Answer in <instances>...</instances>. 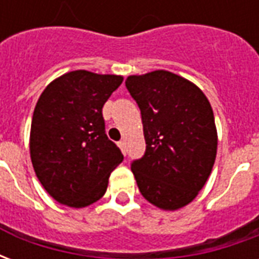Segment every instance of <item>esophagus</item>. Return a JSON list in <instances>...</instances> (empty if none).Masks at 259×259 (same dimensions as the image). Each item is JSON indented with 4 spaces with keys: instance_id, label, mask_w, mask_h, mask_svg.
Returning <instances> with one entry per match:
<instances>
[{
    "instance_id": "1",
    "label": "esophagus",
    "mask_w": 259,
    "mask_h": 259,
    "mask_svg": "<svg viewBox=\"0 0 259 259\" xmlns=\"http://www.w3.org/2000/svg\"><path fill=\"white\" fill-rule=\"evenodd\" d=\"M118 146H119V148H120V150H122V152H123L124 155H126V143H124L123 140H122V141H119V143H118Z\"/></svg>"
}]
</instances>
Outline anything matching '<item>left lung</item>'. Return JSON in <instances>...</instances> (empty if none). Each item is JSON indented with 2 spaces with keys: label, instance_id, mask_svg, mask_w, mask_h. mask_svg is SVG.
Instances as JSON below:
<instances>
[{
  "label": "left lung",
  "instance_id": "left-lung-1",
  "mask_svg": "<svg viewBox=\"0 0 259 259\" xmlns=\"http://www.w3.org/2000/svg\"><path fill=\"white\" fill-rule=\"evenodd\" d=\"M126 89L140 108L146 152L130 163L147 201L174 211L204 187L217 157L211 104L189 80L166 70L129 76Z\"/></svg>",
  "mask_w": 259,
  "mask_h": 259
}]
</instances>
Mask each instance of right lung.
I'll list each match as a JSON object with an SVG mask.
<instances>
[{
    "instance_id": "right-lung-1",
    "label": "right lung",
    "mask_w": 259,
    "mask_h": 259,
    "mask_svg": "<svg viewBox=\"0 0 259 259\" xmlns=\"http://www.w3.org/2000/svg\"><path fill=\"white\" fill-rule=\"evenodd\" d=\"M123 77L74 70L46 87L31 119L30 157L42 187L64 205L83 208L105 194L122 162L108 139L102 107Z\"/></svg>"
}]
</instances>
